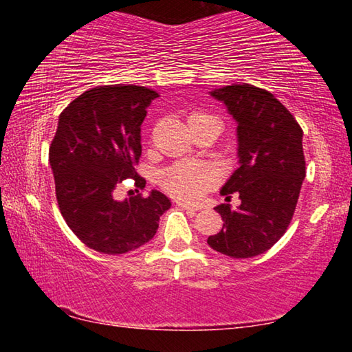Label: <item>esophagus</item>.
I'll return each instance as SVG.
<instances>
[{
    "label": "esophagus",
    "mask_w": 352,
    "mask_h": 352,
    "mask_svg": "<svg viewBox=\"0 0 352 352\" xmlns=\"http://www.w3.org/2000/svg\"><path fill=\"white\" fill-rule=\"evenodd\" d=\"M178 206H180V208H183V210L184 211H186L188 214H189V216H195V212H197V210H195V208H192V206H189V205H184V204H182V201H178V204H177Z\"/></svg>",
    "instance_id": "1"
}]
</instances>
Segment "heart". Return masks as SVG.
<instances>
[{
  "mask_svg": "<svg viewBox=\"0 0 352 352\" xmlns=\"http://www.w3.org/2000/svg\"><path fill=\"white\" fill-rule=\"evenodd\" d=\"M219 180V170L211 164L199 162H177L160 175V183L183 201H197Z\"/></svg>",
  "mask_w": 352,
  "mask_h": 352,
  "instance_id": "heart-1",
  "label": "heart"
}]
</instances>
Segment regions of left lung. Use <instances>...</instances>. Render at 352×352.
<instances>
[{"mask_svg":"<svg viewBox=\"0 0 352 352\" xmlns=\"http://www.w3.org/2000/svg\"><path fill=\"white\" fill-rule=\"evenodd\" d=\"M237 122L239 168L220 194L241 205L214 208L222 230L208 237V245L231 258H253L281 239L290 225L306 177L302 130L294 115L273 96L250 83H233L211 91Z\"/></svg>","mask_w":352,"mask_h":352,"instance_id":"obj_1","label":"left lung"}]
</instances>
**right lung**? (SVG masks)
Segmentation results:
<instances>
[{"label":"right lung","instance_id":"right-lung-1","mask_svg":"<svg viewBox=\"0 0 352 352\" xmlns=\"http://www.w3.org/2000/svg\"><path fill=\"white\" fill-rule=\"evenodd\" d=\"M155 98L158 93L146 87H96L58 116L50 147L57 204L71 231L99 253L122 254L144 245L170 208V200L155 189L148 197L136 194L122 201L113 195L126 180L146 186L135 164L141 157V124Z\"/></svg>","mask_w":352,"mask_h":352}]
</instances>
